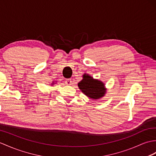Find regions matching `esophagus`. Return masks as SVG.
Wrapping results in <instances>:
<instances>
[{
	"label": "esophagus",
	"mask_w": 156,
	"mask_h": 156,
	"mask_svg": "<svg viewBox=\"0 0 156 156\" xmlns=\"http://www.w3.org/2000/svg\"><path fill=\"white\" fill-rule=\"evenodd\" d=\"M65 83H66V85H72V80L71 79H66V81H65Z\"/></svg>",
	"instance_id": "esophagus-1"
}]
</instances>
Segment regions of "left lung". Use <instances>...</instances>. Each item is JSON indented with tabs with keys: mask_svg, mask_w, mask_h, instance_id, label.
<instances>
[{
	"mask_svg": "<svg viewBox=\"0 0 156 156\" xmlns=\"http://www.w3.org/2000/svg\"><path fill=\"white\" fill-rule=\"evenodd\" d=\"M78 86L86 96L92 100L100 99L106 92V88L102 81L94 79L86 74L83 75V79L78 83Z\"/></svg>",
	"mask_w": 156,
	"mask_h": 156,
	"instance_id": "8db88e82",
	"label": "left lung"
}]
</instances>
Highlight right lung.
I'll use <instances>...</instances> for the list:
<instances>
[{
  "label": "right lung",
  "mask_w": 156,
  "mask_h": 156,
  "mask_svg": "<svg viewBox=\"0 0 156 156\" xmlns=\"http://www.w3.org/2000/svg\"><path fill=\"white\" fill-rule=\"evenodd\" d=\"M54 84V82H52V85H53Z\"/></svg>",
  "instance_id": "add662e5"
}]
</instances>
